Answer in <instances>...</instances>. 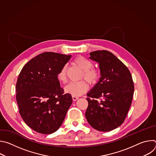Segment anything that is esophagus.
Segmentation results:
<instances>
[{"label": "esophagus", "mask_w": 156, "mask_h": 156, "mask_svg": "<svg viewBox=\"0 0 156 156\" xmlns=\"http://www.w3.org/2000/svg\"><path fill=\"white\" fill-rule=\"evenodd\" d=\"M72 99L73 100V101H76V100H78V97H77V96H72Z\"/></svg>", "instance_id": "obj_1"}]
</instances>
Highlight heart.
<instances>
[{"mask_svg":"<svg viewBox=\"0 0 156 156\" xmlns=\"http://www.w3.org/2000/svg\"><path fill=\"white\" fill-rule=\"evenodd\" d=\"M73 63L83 71L81 79H84L91 85L98 83L101 77V71L98 68L93 66V62L90 60L83 56L78 55L73 59ZM66 69L67 66L66 65H63L57 73V78L62 83L67 82ZM87 89L88 85L87 83L84 80H81L76 83L69 84L65 87V91L66 93L73 96H80L84 94Z\"/></svg>","mask_w":156,"mask_h":156,"instance_id":"1","label":"heart"}]
</instances>
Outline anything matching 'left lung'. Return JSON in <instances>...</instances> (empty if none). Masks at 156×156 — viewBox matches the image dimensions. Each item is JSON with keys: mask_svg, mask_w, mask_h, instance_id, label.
Segmentation results:
<instances>
[{"mask_svg": "<svg viewBox=\"0 0 156 156\" xmlns=\"http://www.w3.org/2000/svg\"><path fill=\"white\" fill-rule=\"evenodd\" d=\"M90 58L99 63L101 76L87 94L85 116L90 125L100 131L120 126L131 104L134 84L126 65L105 50L90 52Z\"/></svg>", "mask_w": 156, "mask_h": 156, "instance_id": "left-lung-1", "label": "left lung"}]
</instances>
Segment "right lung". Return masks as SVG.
Here are the masks:
<instances>
[{
    "label": "right lung",
    "instance_id": "1",
    "mask_svg": "<svg viewBox=\"0 0 156 156\" xmlns=\"http://www.w3.org/2000/svg\"><path fill=\"white\" fill-rule=\"evenodd\" d=\"M71 55L43 52L30 60L21 70L16 84V99L24 122L42 134H51L62 124L72 104L57 78L60 68Z\"/></svg>",
    "mask_w": 156,
    "mask_h": 156
}]
</instances>
